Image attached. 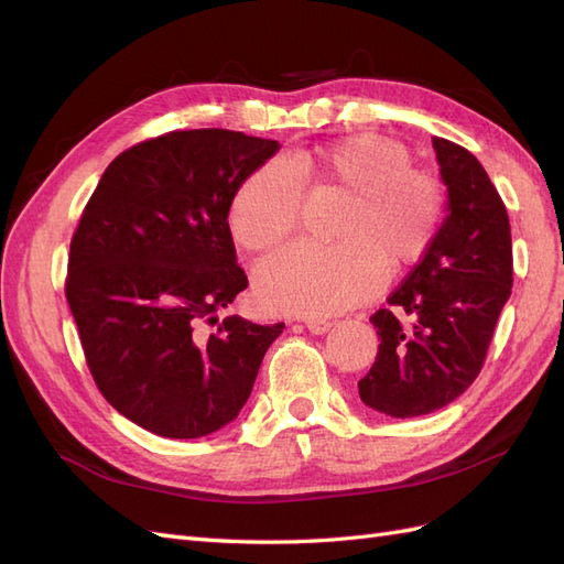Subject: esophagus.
Instances as JSON below:
<instances>
[{
    "instance_id": "1",
    "label": "esophagus",
    "mask_w": 564,
    "mask_h": 564,
    "mask_svg": "<svg viewBox=\"0 0 564 564\" xmlns=\"http://www.w3.org/2000/svg\"><path fill=\"white\" fill-rule=\"evenodd\" d=\"M332 324H334V322L327 319V317H308V319H305V327H308L313 334L329 332Z\"/></svg>"
}]
</instances>
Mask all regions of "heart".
I'll return each instance as SVG.
<instances>
[{
    "mask_svg": "<svg viewBox=\"0 0 564 564\" xmlns=\"http://www.w3.org/2000/svg\"><path fill=\"white\" fill-rule=\"evenodd\" d=\"M303 174L350 193L338 218L344 242H294L253 270V292L265 311L327 315L371 299L390 268H406L431 251L447 197L442 181L414 166L406 145L377 133L352 135L305 155ZM286 160H268L240 183L228 209L237 247L265 251L294 232L305 181Z\"/></svg>",
    "mask_w": 564,
    "mask_h": 564,
    "instance_id": "heart-1",
    "label": "heart"
}]
</instances>
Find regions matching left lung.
Listing matches in <instances>:
<instances>
[{
    "label": "left lung",
    "instance_id": "obj_1",
    "mask_svg": "<svg viewBox=\"0 0 564 564\" xmlns=\"http://www.w3.org/2000/svg\"><path fill=\"white\" fill-rule=\"evenodd\" d=\"M449 216L431 251L371 315L381 344L357 381L367 406L412 419L447 406L480 373L513 286L508 212L473 152L433 139Z\"/></svg>",
    "mask_w": 564,
    "mask_h": 564
}]
</instances>
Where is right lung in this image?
Here are the masks:
<instances>
[{
	"instance_id": "obj_1",
	"label": "right lung",
	"mask_w": 564,
	"mask_h": 564,
	"mask_svg": "<svg viewBox=\"0 0 564 564\" xmlns=\"http://www.w3.org/2000/svg\"><path fill=\"white\" fill-rule=\"evenodd\" d=\"M278 148L230 129L169 131L117 155L82 212L65 299L100 395L150 433L224 429L284 329L232 315L204 332L249 284L230 199Z\"/></svg>"
}]
</instances>
